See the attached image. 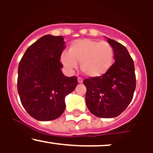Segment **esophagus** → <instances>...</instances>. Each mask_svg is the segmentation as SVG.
<instances>
[{
  "mask_svg": "<svg viewBox=\"0 0 153 153\" xmlns=\"http://www.w3.org/2000/svg\"><path fill=\"white\" fill-rule=\"evenodd\" d=\"M78 83H79V84H82V83H83V79L81 78V77H78Z\"/></svg>",
  "mask_w": 153,
  "mask_h": 153,
  "instance_id": "34e87169",
  "label": "esophagus"
}]
</instances>
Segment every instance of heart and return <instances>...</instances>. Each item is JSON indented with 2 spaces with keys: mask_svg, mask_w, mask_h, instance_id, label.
I'll return each instance as SVG.
<instances>
[{
  "mask_svg": "<svg viewBox=\"0 0 153 153\" xmlns=\"http://www.w3.org/2000/svg\"><path fill=\"white\" fill-rule=\"evenodd\" d=\"M114 61V50L106 41L92 39L74 41L67 52L61 55V62L67 69L77 67L81 63V69L86 76L98 78L109 70Z\"/></svg>",
  "mask_w": 153,
  "mask_h": 153,
  "instance_id": "b5f03b06",
  "label": "heart"
}]
</instances>
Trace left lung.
<instances>
[{
    "label": "left lung",
    "mask_w": 153,
    "mask_h": 153,
    "mask_svg": "<svg viewBox=\"0 0 153 153\" xmlns=\"http://www.w3.org/2000/svg\"><path fill=\"white\" fill-rule=\"evenodd\" d=\"M114 50L115 62L102 76L86 78V104L89 110L99 118L118 116L133 98L136 86L135 66L126 48L108 38Z\"/></svg>",
    "instance_id": "8db88e82"
}]
</instances>
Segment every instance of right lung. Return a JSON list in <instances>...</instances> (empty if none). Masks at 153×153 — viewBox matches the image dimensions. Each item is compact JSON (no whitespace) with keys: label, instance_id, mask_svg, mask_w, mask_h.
I'll return each mask as SVG.
<instances>
[{"label":"right lung","instance_id":"add662e5","mask_svg":"<svg viewBox=\"0 0 153 153\" xmlns=\"http://www.w3.org/2000/svg\"><path fill=\"white\" fill-rule=\"evenodd\" d=\"M63 36L44 35L29 47L18 66V92L24 109L38 121L59 118L64 98L78 85L76 76L62 73L60 61L65 49Z\"/></svg>","mask_w":153,"mask_h":153}]
</instances>
